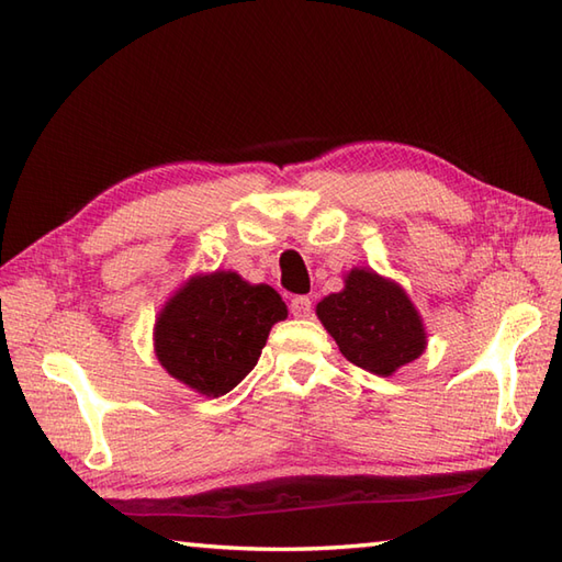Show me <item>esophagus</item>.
<instances>
[{
	"mask_svg": "<svg viewBox=\"0 0 562 562\" xmlns=\"http://www.w3.org/2000/svg\"><path fill=\"white\" fill-rule=\"evenodd\" d=\"M290 312H292L296 318L312 316V300H308V296H304V294L294 296L292 304H290Z\"/></svg>",
	"mask_w": 562,
	"mask_h": 562,
	"instance_id": "34e87169",
	"label": "esophagus"
}]
</instances>
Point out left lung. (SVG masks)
<instances>
[{"label":"left lung","instance_id":"1","mask_svg":"<svg viewBox=\"0 0 562 562\" xmlns=\"http://www.w3.org/2000/svg\"><path fill=\"white\" fill-rule=\"evenodd\" d=\"M316 314L345 360L372 374L389 376L425 350L415 306L398 284L372 270H352L345 290L318 302Z\"/></svg>","mask_w":562,"mask_h":562}]
</instances>
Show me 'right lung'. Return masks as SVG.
Here are the masks:
<instances>
[{"label": "right lung", "mask_w": 562, "mask_h": 562, "mask_svg": "<svg viewBox=\"0 0 562 562\" xmlns=\"http://www.w3.org/2000/svg\"><path fill=\"white\" fill-rule=\"evenodd\" d=\"M288 306L268 284L236 272L190 280L157 321L154 348L166 372L205 396H224L258 364L270 328Z\"/></svg>", "instance_id": "right-lung-1"}]
</instances>
